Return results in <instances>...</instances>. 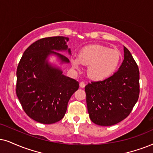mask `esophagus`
<instances>
[{"label":"esophagus","instance_id":"obj_1","mask_svg":"<svg viewBox=\"0 0 153 153\" xmlns=\"http://www.w3.org/2000/svg\"><path fill=\"white\" fill-rule=\"evenodd\" d=\"M85 84L84 82H80V88H85Z\"/></svg>","mask_w":153,"mask_h":153}]
</instances>
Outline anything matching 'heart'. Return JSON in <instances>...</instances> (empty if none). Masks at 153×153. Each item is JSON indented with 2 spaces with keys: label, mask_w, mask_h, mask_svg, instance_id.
Here are the masks:
<instances>
[{
  "label": "heart",
  "mask_w": 153,
  "mask_h": 153,
  "mask_svg": "<svg viewBox=\"0 0 153 153\" xmlns=\"http://www.w3.org/2000/svg\"><path fill=\"white\" fill-rule=\"evenodd\" d=\"M121 61V54L119 50L101 44H92L81 49L78 57L71 59V63L77 69L82 64L88 65V76L94 80H102L117 70Z\"/></svg>",
  "instance_id": "obj_1"
}]
</instances>
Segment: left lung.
Masks as SVG:
<instances>
[{
  "label": "left lung",
  "instance_id": "obj_1",
  "mask_svg": "<svg viewBox=\"0 0 153 153\" xmlns=\"http://www.w3.org/2000/svg\"><path fill=\"white\" fill-rule=\"evenodd\" d=\"M124 59L117 72L85 88L88 111L95 124L109 126L126 119L138 100L139 70L131 52L123 46Z\"/></svg>",
  "mask_w": 153,
  "mask_h": 153
}]
</instances>
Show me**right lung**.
<instances>
[{"label":"right lung","instance_id":"add662e5","mask_svg":"<svg viewBox=\"0 0 153 153\" xmlns=\"http://www.w3.org/2000/svg\"><path fill=\"white\" fill-rule=\"evenodd\" d=\"M68 40L60 36L37 40L25 50L17 66V96L25 113L39 123L51 124L62 119L69 100L79 88L78 81L49 62V58L55 56L60 64L70 63L59 53L71 55Z\"/></svg>","mask_w":153,"mask_h":153}]
</instances>
